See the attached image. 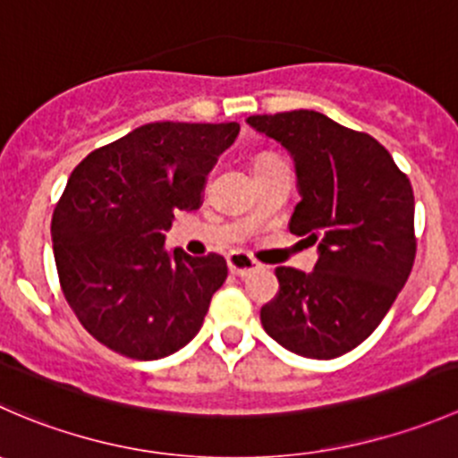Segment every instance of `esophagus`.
Masks as SVG:
<instances>
[{
	"label": "esophagus",
	"instance_id": "1",
	"mask_svg": "<svg viewBox=\"0 0 458 458\" xmlns=\"http://www.w3.org/2000/svg\"><path fill=\"white\" fill-rule=\"evenodd\" d=\"M228 267L234 276H248L250 272L257 270L259 263L255 259L243 255V252H233V255L228 257Z\"/></svg>",
	"mask_w": 458,
	"mask_h": 458
}]
</instances>
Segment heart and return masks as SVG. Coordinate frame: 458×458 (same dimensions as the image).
<instances>
[{
  "label": "heart",
  "mask_w": 458,
  "mask_h": 458,
  "mask_svg": "<svg viewBox=\"0 0 458 458\" xmlns=\"http://www.w3.org/2000/svg\"><path fill=\"white\" fill-rule=\"evenodd\" d=\"M267 157H270V155H263V157H259V159H267ZM259 159H257V161H259Z\"/></svg>",
  "instance_id": "obj_1"
}]
</instances>
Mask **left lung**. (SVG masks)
I'll list each match as a JSON object with an SVG mask.
<instances>
[{
	"instance_id": "1",
	"label": "left lung",
	"mask_w": 458,
	"mask_h": 458,
	"mask_svg": "<svg viewBox=\"0 0 458 458\" xmlns=\"http://www.w3.org/2000/svg\"><path fill=\"white\" fill-rule=\"evenodd\" d=\"M248 126L288 150L301 201L290 233L317 243L312 272L276 267L263 330L290 352L335 359L372 335L417 255L414 192L390 152L315 110L252 114Z\"/></svg>"
}]
</instances>
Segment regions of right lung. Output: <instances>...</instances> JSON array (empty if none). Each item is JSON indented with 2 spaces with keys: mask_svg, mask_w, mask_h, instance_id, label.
<instances>
[{
  "mask_svg": "<svg viewBox=\"0 0 458 458\" xmlns=\"http://www.w3.org/2000/svg\"><path fill=\"white\" fill-rule=\"evenodd\" d=\"M239 123L157 122L90 152L53 212L64 297L99 344L155 361L195 339L228 276L219 255L165 250L177 210H197Z\"/></svg>",
  "mask_w": 458,
  "mask_h": 458,
  "instance_id": "add662e5",
  "label": "right lung"
}]
</instances>
